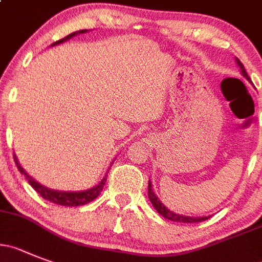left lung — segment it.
I'll list each match as a JSON object with an SVG mask.
<instances>
[{
  "label": "left lung",
  "instance_id": "1",
  "mask_svg": "<svg viewBox=\"0 0 262 262\" xmlns=\"http://www.w3.org/2000/svg\"><path fill=\"white\" fill-rule=\"evenodd\" d=\"M235 62L236 64L239 66V68H241V72L242 75L246 77L247 80L249 81V76L247 75L246 72V68H244V66L242 64L241 60L238 59V58H235ZM148 199H150L151 204L154 205V208L156 209V211L159 212V213L161 214V216L164 217V219L167 220H170V221H174V222H189V224H192V222H202L204 221V220H208L209 216H204V217H190V216H182V214H177L174 213V212L169 211V209L165 207L163 203L159 200V198L156 196V194L152 190V185H151V181H148Z\"/></svg>",
  "mask_w": 262,
  "mask_h": 262
}]
</instances>
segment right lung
<instances>
[{
    "instance_id": "obj_1",
    "label": "right lung",
    "mask_w": 262,
    "mask_h": 262,
    "mask_svg": "<svg viewBox=\"0 0 262 262\" xmlns=\"http://www.w3.org/2000/svg\"><path fill=\"white\" fill-rule=\"evenodd\" d=\"M85 32H88L86 29H81V31L73 32V33L68 35L67 37L62 38V40L57 41V42H54L53 45H58V43H60V42H64V41L70 40L71 37L76 36L77 33H85ZM14 160H15V164H16V167H18L19 172H20L21 174H24V177L28 180L29 185H31V186L33 187V189H35L36 191H37L38 194L43 198V199L49 200V202H51V203H55V204L66 205V207H77V205H84V204H88V203L93 202V200H94L98 195L101 194V191L103 190L104 183H106V181H107V174H106L103 177V180L98 183L97 186L92 187V189H89V190H85V191H76V192L75 191H58V190L48 189L46 186H43V185L38 183L36 180H33V178H32L31 176H29L28 173L23 169V167H20V164H19V161H18V159H16L15 155H14ZM112 164H114V163H112Z\"/></svg>"
}]
</instances>
